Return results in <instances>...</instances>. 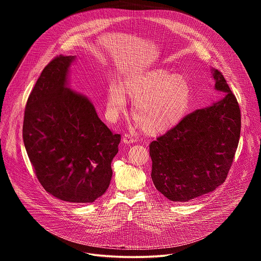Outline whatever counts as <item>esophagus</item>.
Listing matches in <instances>:
<instances>
[{"mask_svg": "<svg viewBox=\"0 0 261 261\" xmlns=\"http://www.w3.org/2000/svg\"><path fill=\"white\" fill-rule=\"evenodd\" d=\"M123 141L125 144H132L133 142H135V138L130 134H125L123 137Z\"/></svg>", "mask_w": 261, "mask_h": 261, "instance_id": "esophagus-1", "label": "esophagus"}]
</instances>
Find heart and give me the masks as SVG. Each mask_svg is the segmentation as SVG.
I'll return each instance as SVG.
<instances>
[{
  "label": "heart",
  "instance_id": "heart-1",
  "mask_svg": "<svg viewBox=\"0 0 261 261\" xmlns=\"http://www.w3.org/2000/svg\"><path fill=\"white\" fill-rule=\"evenodd\" d=\"M127 94L134 101L133 118L148 136L164 134L180 123L191 101L188 82L163 69L139 72L111 84L106 95V116L117 121L128 108Z\"/></svg>",
  "mask_w": 261,
  "mask_h": 261
}]
</instances>
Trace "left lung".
Here are the masks:
<instances>
[{"instance_id": "left-lung-1", "label": "left lung", "mask_w": 261, "mask_h": 261, "mask_svg": "<svg viewBox=\"0 0 261 261\" xmlns=\"http://www.w3.org/2000/svg\"><path fill=\"white\" fill-rule=\"evenodd\" d=\"M215 90L224 97L197 109L152 141V179L171 201H189L224 182L238 148L241 110L224 76L211 69Z\"/></svg>"}]
</instances>
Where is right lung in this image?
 I'll return each instance as SVG.
<instances>
[{"instance_id":"add662e5","label":"right lung","mask_w":261,"mask_h":261,"mask_svg":"<svg viewBox=\"0 0 261 261\" xmlns=\"http://www.w3.org/2000/svg\"><path fill=\"white\" fill-rule=\"evenodd\" d=\"M76 56H60L29 96L22 127L29 159L42 187L58 199L92 203L107 190L120 134L99 119L94 104L70 88Z\"/></svg>"}]
</instances>
